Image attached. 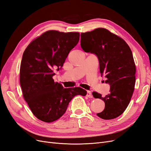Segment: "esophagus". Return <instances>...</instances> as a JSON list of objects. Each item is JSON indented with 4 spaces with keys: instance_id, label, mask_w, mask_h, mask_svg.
Returning <instances> with one entry per match:
<instances>
[{
    "instance_id": "34e87169",
    "label": "esophagus",
    "mask_w": 151,
    "mask_h": 151,
    "mask_svg": "<svg viewBox=\"0 0 151 151\" xmlns=\"http://www.w3.org/2000/svg\"><path fill=\"white\" fill-rule=\"evenodd\" d=\"M87 96H88V98H91L93 96H92V94H91V92L90 91H87V94H86Z\"/></svg>"
}]
</instances>
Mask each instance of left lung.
<instances>
[{"label": "left lung", "instance_id": "left-lung-1", "mask_svg": "<svg viewBox=\"0 0 151 151\" xmlns=\"http://www.w3.org/2000/svg\"><path fill=\"white\" fill-rule=\"evenodd\" d=\"M81 46L84 52L96 55L99 71L110 85L109 93L104 97L92 93L105 103L104 110L97 115L104 120L119 116L129 105L135 88L136 68L131 49L124 40L102 28L82 33Z\"/></svg>", "mask_w": 151, "mask_h": 151}]
</instances>
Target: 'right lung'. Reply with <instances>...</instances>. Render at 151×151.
<instances>
[{
	"label": "right lung",
	"instance_id": "obj_1",
	"mask_svg": "<svg viewBox=\"0 0 151 151\" xmlns=\"http://www.w3.org/2000/svg\"><path fill=\"white\" fill-rule=\"evenodd\" d=\"M78 32L49 30L26 47L20 67L22 96L38 119L51 123L60 118L76 95H86L79 87L63 88L53 79L55 68H62L70 50L79 41Z\"/></svg>",
	"mask_w": 151,
	"mask_h": 151
}]
</instances>
